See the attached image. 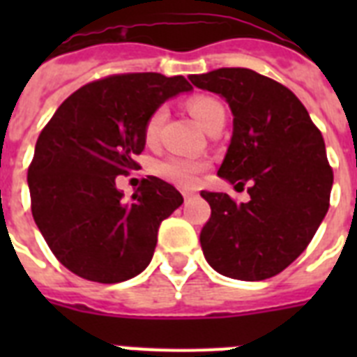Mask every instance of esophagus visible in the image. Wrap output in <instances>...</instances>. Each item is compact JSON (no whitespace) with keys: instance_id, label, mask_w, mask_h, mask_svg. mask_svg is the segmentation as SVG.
<instances>
[{"instance_id":"obj_1","label":"esophagus","mask_w":357,"mask_h":357,"mask_svg":"<svg viewBox=\"0 0 357 357\" xmlns=\"http://www.w3.org/2000/svg\"><path fill=\"white\" fill-rule=\"evenodd\" d=\"M181 195H183V198L187 200V198H190V196H195V190H183Z\"/></svg>"}]
</instances>
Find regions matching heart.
<instances>
[{
  "instance_id": "heart-1",
  "label": "heart",
  "mask_w": 357,
  "mask_h": 357,
  "mask_svg": "<svg viewBox=\"0 0 357 357\" xmlns=\"http://www.w3.org/2000/svg\"><path fill=\"white\" fill-rule=\"evenodd\" d=\"M190 114L195 116L196 122L200 123L202 128L209 131V129L218 122V120L226 119V109L217 98L213 96H195L187 102ZM167 120V109L157 107L153 113L148 116L144 126V137L146 142L153 144L159 139L162 123ZM207 167L206 161L202 159H190V157H167L155 165L157 176L167 179L170 183L178 185V187H192L198 179V174Z\"/></svg>"
}]
</instances>
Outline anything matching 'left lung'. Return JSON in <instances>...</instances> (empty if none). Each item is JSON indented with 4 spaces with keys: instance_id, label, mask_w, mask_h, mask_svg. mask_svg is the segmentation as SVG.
<instances>
[{
    "instance_id": "obj_1",
    "label": "left lung",
    "mask_w": 357,
    "mask_h": 357,
    "mask_svg": "<svg viewBox=\"0 0 357 357\" xmlns=\"http://www.w3.org/2000/svg\"><path fill=\"white\" fill-rule=\"evenodd\" d=\"M189 79L228 102L234 135L218 176L250 185L246 204L202 190L211 206L200 234L204 255L234 280L276 276L307 248L330 207L324 139L287 86L254 70L218 68Z\"/></svg>"
}]
</instances>
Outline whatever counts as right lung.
Masks as SVG:
<instances>
[{
	"mask_svg": "<svg viewBox=\"0 0 357 357\" xmlns=\"http://www.w3.org/2000/svg\"><path fill=\"white\" fill-rule=\"evenodd\" d=\"M192 86L183 75L116 74L92 81L61 103L38 135L27 170L31 211L53 255L79 278L119 283L144 271L157 231L183 196L148 176L131 200L116 176L137 170L146 120Z\"/></svg>",
	"mask_w": 357,
	"mask_h": 357,
	"instance_id": "right-lung-1",
	"label": "right lung"
}]
</instances>
